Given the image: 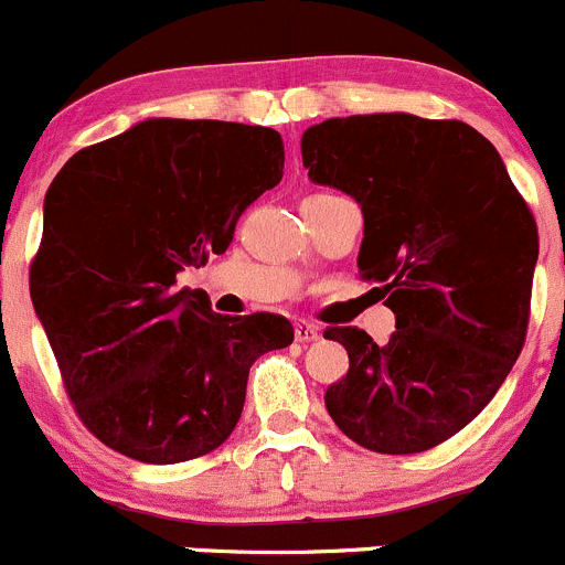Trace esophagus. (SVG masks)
I'll use <instances>...</instances> for the list:
<instances>
[{
  "instance_id": "1",
  "label": "esophagus",
  "mask_w": 565,
  "mask_h": 565,
  "mask_svg": "<svg viewBox=\"0 0 565 565\" xmlns=\"http://www.w3.org/2000/svg\"><path fill=\"white\" fill-rule=\"evenodd\" d=\"M294 338L299 340V343H310V340L318 338V327L310 321H296L294 323Z\"/></svg>"
}]
</instances>
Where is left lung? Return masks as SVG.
Instances as JSON below:
<instances>
[{
	"label": "left lung",
	"instance_id": "left-lung-1",
	"mask_svg": "<svg viewBox=\"0 0 565 565\" xmlns=\"http://www.w3.org/2000/svg\"><path fill=\"white\" fill-rule=\"evenodd\" d=\"M312 183L362 205L360 266L395 312L384 345L356 327L327 390L334 426L373 454H420L483 412L524 345L539 231L494 145L461 120L332 117L301 137Z\"/></svg>",
	"mask_w": 565,
	"mask_h": 565
}]
</instances>
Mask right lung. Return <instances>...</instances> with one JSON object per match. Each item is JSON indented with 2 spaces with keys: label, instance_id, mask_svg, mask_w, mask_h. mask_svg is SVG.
<instances>
[{
  "label": "right lung",
  "instance_id": "add662e5",
  "mask_svg": "<svg viewBox=\"0 0 565 565\" xmlns=\"http://www.w3.org/2000/svg\"><path fill=\"white\" fill-rule=\"evenodd\" d=\"M275 128L150 117L65 161L43 200L30 294L76 415L106 448L178 465L236 428L260 354L294 343L275 312L220 316L178 288L233 242L282 178Z\"/></svg>",
  "mask_w": 565,
  "mask_h": 565
}]
</instances>
